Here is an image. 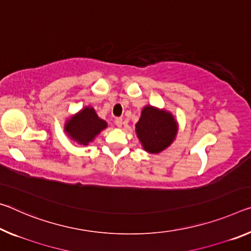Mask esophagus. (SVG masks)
<instances>
[{
	"mask_svg": "<svg viewBox=\"0 0 251 251\" xmlns=\"http://www.w3.org/2000/svg\"><path fill=\"white\" fill-rule=\"evenodd\" d=\"M115 125H116L117 127H122L123 119L122 118H116V119H115Z\"/></svg>",
	"mask_w": 251,
	"mask_h": 251,
	"instance_id": "obj_1",
	"label": "esophagus"
}]
</instances>
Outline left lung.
<instances>
[{"mask_svg":"<svg viewBox=\"0 0 251 251\" xmlns=\"http://www.w3.org/2000/svg\"><path fill=\"white\" fill-rule=\"evenodd\" d=\"M138 140L146 152L157 154L176 140L177 123L170 111L145 106L136 125Z\"/></svg>","mask_w":251,"mask_h":251,"instance_id":"8db88e82","label":"left lung"}]
</instances>
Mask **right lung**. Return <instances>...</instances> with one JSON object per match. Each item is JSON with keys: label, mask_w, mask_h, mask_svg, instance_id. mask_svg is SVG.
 I'll return each instance as SVG.
<instances>
[{"label": "right lung", "mask_w": 251, "mask_h": 251, "mask_svg": "<svg viewBox=\"0 0 251 251\" xmlns=\"http://www.w3.org/2000/svg\"><path fill=\"white\" fill-rule=\"evenodd\" d=\"M106 127L107 123L98 117L93 107H85L67 121L65 130L78 144L88 145Z\"/></svg>", "instance_id": "right-lung-1"}]
</instances>
